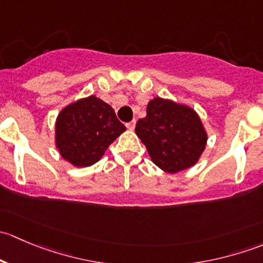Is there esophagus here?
<instances>
[{
  "label": "esophagus",
  "mask_w": 263,
  "mask_h": 263,
  "mask_svg": "<svg viewBox=\"0 0 263 263\" xmlns=\"http://www.w3.org/2000/svg\"><path fill=\"white\" fill-rule=\"evenodd\" d=\"M126 127L128 129H131V131H134L135 127H136V121H131L128 122V123H126Z\"/></svg>",
  "instance_id": "esophagus-1"
}]
</instances>
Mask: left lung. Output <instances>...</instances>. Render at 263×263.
Here are the masks:
<instances>
[{
    "label": "left lung",
    "instance_id": "1",
    "mask_svg": "<svg viewBox=\"0 0 263 263\" xmlns=\"http://www.w3.org/2000/svg\"><path fill=\"white\" fill-rule=\"evenodd\" d=\"M135 131L153 163L171 174L196 165L209 139L193 108L160 97L148 102L146 117L139 119Z\"/></svg>",
    "mask_w": 263,
    "mask_h": 263
}]
</instances>
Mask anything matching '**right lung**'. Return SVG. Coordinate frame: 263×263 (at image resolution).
<instances>
[{"mask_svg": "<svg viewBox=\"0 0 263 263\" xmlns=\"http://www.w3.org/2000/svg\"><path fill=\"white\" fill-rule=\"evenodd\" d=\"M54 131L55 147L61 156L73 166L82 168L99 161L126 127L109 104L90 95L61 109Z\"/></svg>", "mask_w": 263, "mask_h": 263, "instance_id": "add662e5", "label": "right lung"}]
</instances>
